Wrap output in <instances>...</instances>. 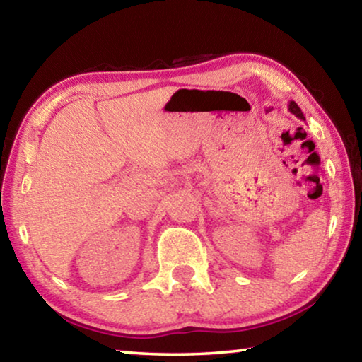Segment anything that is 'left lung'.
<instances>
[{"label":"left lung","instance_id":"obj_1","mask_svg":"<svg viewBox=\"0 0 362 362\" xmlns=\"http://www.w3.org/2000/svg\"><path fill=\"white\" fill-rule=\"evenodd\" d=\"M289 112L296 115L297 118H300V119H303V121H305V116H303V113H302V110L298 108V105H297V103L293 102V100H291V102H289Z\"/></svg>","mask_w":362,"mask_h":362}]
</instances>
